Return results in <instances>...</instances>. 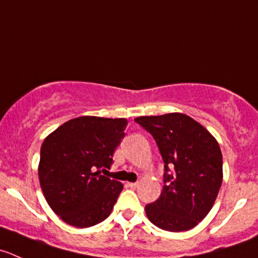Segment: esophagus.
<instances>
[{"mask_svg":"<svg viewBox=\"0 0 258 258\" xmlns=\"http://www.w3.org/2000/svg\"><path fill=\"white\" fill-rule=\"evenodd\" d=\"M127 185H128L130 187H132V189H135V187L139 186V182H127Z\"/></svg>","mask_w":258,"mask_h":258,"instance_id":"34e87169","label":"esophagus"}]
</instances>
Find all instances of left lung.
<instances>
[{"instance_id": "8db88e82", "label": "left lung", "mask_w": 258, "mask_h": 258, "mask_svg": "<svg viewBox=\"0 0 258 258\" xmlns=\"http://www.w3.org/2000/svg\"><path fill=\"white\" fill-rule=\"evenodd\" d=\"M152 135L165 164L164 187L145 207L147 218L164 231L184 232L203 221L213 207L223 179L217 140L182 113L135 118Z\"/></svg>"}]
</instances>
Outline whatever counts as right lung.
Wrapping results in <instances>:
<instances>
[{
  "label": "right lung",
  "mask_w": 258,
  "mask_h": 258,
  "mask_svg": "<svg viewBox=\"0 0 258 258\" xmlns=\"http://www.w3.org/2000/svg\"><path fill=\"white\" fill-rule=\"evenodd\" d=\"M126 126V118L83 116L62 123L44 140L40 186L66 223L87 228L111 214L123 185L101 175L99 169L111 167Z\"/></svg>",
  "instance_id": "right-lung-1"
}]
</instances>
